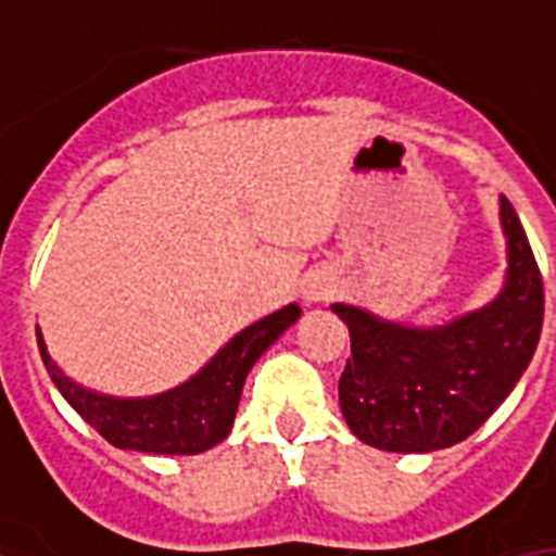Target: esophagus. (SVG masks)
<instances>
[{
  "label": "esophagus",
  "instance_id": "1",
  "mask_svg": "<svg viewBox=\"0 0 556 556\" xmlns=\"http://www.w3.org/2000/svg\"><path fill=\"white\" fill-rule=\"evenodd\" d=\"M333 295H337V281L327 278V275L309 278L307 287H304V301H307V304H318V301L333 299Z\"/></svg>",
  "mask_w": 556,
  "mask_h": 556
}]
</instances>
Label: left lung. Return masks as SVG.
Masks as SVG:
<instances>
[{
    "instance_id": "obj_1",
    "label": "left lung",
    "mask_w": 556,
    "mask_h": 556,
    "mask_svg": "<svg viewBox=\"0 0 556 556\" xmlns=\"http://www.w3.org/2000/svg\"><path fill=\"white\" fill-rule=\"evenodd\" d=\"M507 269L484 307L443 325L391 321L330 304L351 333L339 406L351 432L386 453H434L467 441L516 389L542 330V278L531 243L502 197Z\"/></svg>"
}]
</instances>
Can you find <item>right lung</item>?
<instances>
[{"label": "right lung", "instance_id": "add662e5", "mask_svg": "<svg viewBox=\"0 0 556 556\" xmlns=\"http://www.w3.org/2000/svg\"><path fill=\"white\" fill-rule=\"evenodd\" d=\"M299 316V304L275 309L231 337L193 377L148 397H115L75 382L51 359L40 327L37 345L51 382L68 406L113 446L148 455H200L229 438L252 365Z\"/></svg>", "mask_w": 556, "mask_h": 556}]
</instances>
